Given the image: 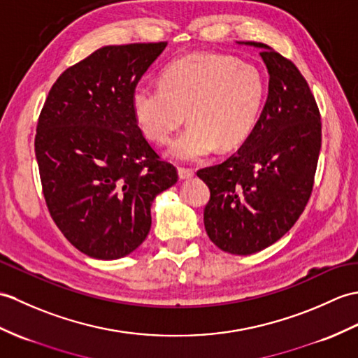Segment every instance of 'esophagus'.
<instances>
[{"label": "esophagus", "instance_id": "obj_1", "mask_svg": "<svg viewBox=\"0 0 358 358\" xmlns=\"http://www.w3.org/2000/svg\"><path fill=\"white\" fill-rule=\"evenodd\" d=\"M194 176H195L194 169H189V168H178V177H180V180L192 178Z\"/></svg>", "mask_w": 358, "mask_h": 358}]
</instances>
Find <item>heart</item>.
I'll return each mask as SVG.
<instances>
[{"mask_svg": "<svg viewBox=\"0 0 358 358\" xmlns=\"http://www.w3.org/2000/svg\"><path fill=\"white\" fill-rule=\"evenodd\" d=\"M267 85L259 70L235 57L198 53L172 62L162 84L138 82L132 90V111L143 134L166 145L189 119L190 124L173 141L169 155L198 162L238 148L259 119Z\"/></svg>", "mask_w": 358, "mask_h": 358, "instance_id": "obj_1", "label": "heart"}]
</instances>
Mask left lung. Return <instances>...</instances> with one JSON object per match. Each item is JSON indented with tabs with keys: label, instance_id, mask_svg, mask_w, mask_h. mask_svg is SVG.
Returning a JSON list of instances; mask_svg holds the SVG:
<instances>
[{
	"label": "left lung",
	"instance_id": "obj_1",
	"mask_svg": "<svg viewBox=\"0 0 358 358\" xmlns=\"http://www.w3.org/2000/svg\"><path fill=\"white\" fill-rule=\"evenodd\" d=\"M268 96L253 132L224 163L199 169L210 189L204 227L231 255H252L294 226L308 203L322 146L320 113L297 66L268 45Z\"/></svg>",
	"mask_w": 358,
	"mask_h": 358
}]
</instances>
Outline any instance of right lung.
I'll list each match as a JSON object with an SVG mask.
<instances>
[{
	"label": "right lung",
	"instance_id": "1",
	"mask_svg": "<svg viewBox=\"0 0 358 358\" xmlns=\"http://www.w3.org/2000/svg\"><path fill=\"white\" fill-rule=\"evenodd\" d=\"M166 45L96 50L57 78L39 114L35 154L48 212L90 257L134 252L151 229L154 198L178 180L141 134L131 101Z\"/></svg>",
	"mask_w": 358,
	"mask_h": 358
}]
</instances>
